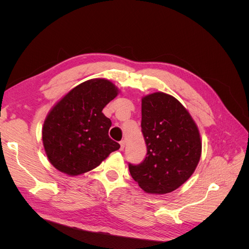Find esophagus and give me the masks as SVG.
<instances>
[{
  "instance_id": "34e87169",
  "label": "esophagus",
  "mask_w": 249,
  "mask_h": 249,
  "mask_svg": "<svg viewBox=\"0 0 249 249\" xmlns=\"http://www.w3.org/2000/svg\"><path fill=\"white\" fill-rule=\"evenodd\" d=\"M119 144H120V149L123 150V149L124 148V144H125V142L123 140V141H120V142H119Z\"/></svg>"
}]
</instances>
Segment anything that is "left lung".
Wrapping results in <instances>:
<instances>
[{
  "label": "left lung",
  "mask_w": 249,
  "mask_h": 249,
  "mask_svg": "<svg viewBox=\"0 0 249 249\" xmlns=\"http://www.w3.org/2000/svg\"><path fill=\"white\" fill-rule=\"evenodd\" d=\"M141 115L147 154L141 164L129 165L130 173L146 193H170L197 167L201 156L199 130L183 105L164 92L143 96Z\"/></svg>",
  "instance_id": "left-lung-1"
}]
</instances>
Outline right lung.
<instances>
[{"label": "right lung", "instance_id": "add662e5", "mask_svg": "<svg viewBox=\"0 0 249 249\" xmlns=\"http://www.w3.org/2000/svg\"><path fill=\"white\" fill-rule=\"evenodd\" d=\"M118 93L110 80L90 79L53 106L43 123L42 143L57 170L71 177L83 175L120 147L109 137L111 120L102 112Z\"/></svg>", "mask_w": 249, "mask_h": 249}]
</instances>
